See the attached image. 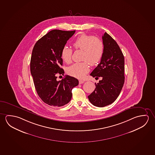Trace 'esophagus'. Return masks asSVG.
Returning a JSON list of instances; mask_svg holds the SVG:
<instances>
[{
    "instance_id": "esophagus-1",
    "label": "esophagus",
    "mask_w": 155,
    "mask_h": 155,
    "mask_svg": "<svg viewBox=\"0 0 155 155\" xmlns=\"http://www.w3.org/2000/svg\"><path fill=\"white\" fill-rule=\"evenodd\" d=\"M84 81H82V80H79V84H84Z\"/></svg>"
}]
</instances>
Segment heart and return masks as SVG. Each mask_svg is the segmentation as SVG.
Returning a JSON list of instances; mask_svg holds the SVG:
<instances>
[{"label": "heart", "mask_w": 155, "mask_h": 155, "mask_svg": "<svg viewBox=\"0 0 155 155\" xmlns=\"http://www.w3.org/2000/svg\"><path fill=\"white\" fill-rule=\"evenodd\" d=\"M73 46L75 49L83 50L82 60L84 61L75 63L67 69L68 74L76 78L82 79L89 71V64L95 66L101 61L103 56L104 46L103 42L96 37L82 34L76 38ZM73 51L64 46L62 49L61 58L67 64L71 61Z\"/></svg>", "instance_id": "heart-1"}]
</instances>
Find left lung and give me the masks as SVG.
Returning a JSON list of instances; mask_svg holds the SVG:
<instances>
[{"instance_id": "obj_1", "label": "left lung", "mask_w": 155, "mask_h": 155, "mask_svg": "<svg viewBox=\"0 0 155 155\" xmlns=\"http://www.w3.org/2000/svg\"><path fill=\"white\" fill-rule=\"evenodd\" d=\"M104 51L100 63L91 76L102 80L88 97L91 103L103 107L113 103L119 96L124 82V58L117 42L106 32L102 36Z\"/></svg>"}]
</instances>
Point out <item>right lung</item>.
<instances>
[{"mask_svg": "<svg viewBox=\"0 0 155 155\" xmlns=\"http://www.w3.org/2000/svg\"><path fill=\"white\" fill-rule=\"evenodd\" d=\"M75 31H51L35 43L32 51L30 70L37 94L49 106L61 107L71 100V90L79 84L74 77L66 75L57 81V75H64L62 49Z\"/></svg>", "mask_w": 155, "mask_h": 155, "instance_id": "1", "label": "right lung"}]
</instances>
